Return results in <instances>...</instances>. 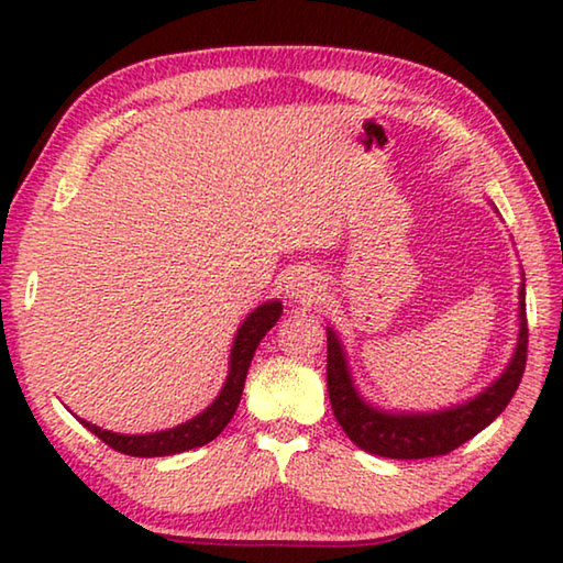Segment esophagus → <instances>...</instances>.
<instances>
[{
	"mask_svg": "<svg viewBox=\"0 0 563 563\" xmlns=\"http://www.w3.org/2000/svg\"><path fill=\"white\" fill-rule=\"evenodd\" d=\"M320 290H322V275L312 268H298L288 278V285H285V292L300 302L316 300Z\"/></svg>",
	"mask_w": 563,
	"mask_h": 563,
	"instance_id": "obj_1",
	"label": "esophagus"
}]
</instances>
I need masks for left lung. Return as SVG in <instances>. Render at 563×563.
<instances>
[{
	"label": "left lung",
	"mask_w": 563,
	"mask_h": 563,
	"mask_svg": "<svg viewBox=\"0 0 563 563\" xmlns=\"http://www.w3.org/2000/svg\"><path fill=\"white\" fill-rule=\"evenodd\" d=\"M527 295L523 283L519 290V342L514 350L509 367L504 369L497 383L489 385L482 395L464 405H456L442 412L395 415L383 412L357 395L352 385L345 350H342L335 330L328 328V395L332 412L352 442L360 450L389 460H427V456L450 454L456 446L470 442L484 427L497 419L504 407L511 402L527 367Z\"/></svg>",
	"instance_id": "left-lung-1"
}]
</instances>
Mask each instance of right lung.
<instances>
[{"label":"right lung","mask_w":563,"mask_h":563,"mask_svg":"<svg viewBox=\"0 0 563 563\" xmlns=\"http://www.w3.org/2000/svg\"><path fill=\"white\" fill-rule=\"evenodd\" d=\"M280 312H283V305L278 300H273V302L261 305V308H255L251 316L245 318V322L238 328V335L233 340L231 369H228V379L221 389V395L213 399L211 407H206L201 415L188 419V422L174 427V430H164L154 434H117V432L101 430V427L87 422V419H79V422L87 427L91 434H97L101 442H107L111 450H117L121 454H131V456H168V454H178V452L196 450V446L208 444L225 430V424L231 422V417L235 415L238 402H241V395H243L247 367H251V360L255 355V347L261 345L265 332L278 322Z\"/></svg>","instance_id":"add662e5"}]
</instances>
